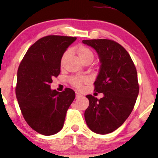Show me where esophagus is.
I'll use <instances>...</instances> for the list:
<instances>
[{"label": "esophagus", "instance_id": "34e87169", "mask_svg": "<svg viewBox=\"0 0 158 158\" xmlns=\"http://www.w3.org/2000/svg\"><path fill=\"white\" fill-rule=\"evenodd\" d=\"M82 97H83V95L80 94L79 93H77V92L75 93V98H76V99H78L80 98H82Z\"/></svg>", "mask_w": 158, "mask_h": 158}]
</instances>
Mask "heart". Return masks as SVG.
<instances>
[{
  "label": "heart",
  "instance_id": "b5f03b06",
  "mask_svg": "<svg viewBox=\"0 0 158 158\" xmlns=\"http://www.w3.org/2000/svg\"><path fill=\"white\" fill-rule=\"evenodd\" d=\"M76 53L78 56L79 59L83 63H85L86 62H91L94 60V53L91 49L88 48V47L85 45H80L77 47ZM70 55V52L67 50L62 54L61 60H60V64H63L64 62H65L67 58ZM69 82L72 85L73 87L80 89V88H83V86L88 83V79L85 77L81 76H73L69 78Z\"/></svg>",
  "mask_w": 158,
  "mask_h": 158
}]
</instances>
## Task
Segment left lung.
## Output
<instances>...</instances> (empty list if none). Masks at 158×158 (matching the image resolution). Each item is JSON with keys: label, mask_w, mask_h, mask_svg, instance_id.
Returning a JSON list of instances; mask_svg holds the SVG:
<instances>
[{"label": "left lung", "mask_w": 158, "mask_h": 158, "mask_svg": "<svg viewBox=\"0 0 158 158\" xmlns=\"http://www.w3.org/2000/svg\"><path fill=\"white\" fill-rule=\"evenodd\" d=\"M96 49L100 58V72L94 89L104 96L86 97L89 106L84 116L90 130L100 135L115 131L132 111L139 86L135 65L127 51L115 41L106 39L83 40Z\"/></svg>", "instance_id": "1"}]
</instances>
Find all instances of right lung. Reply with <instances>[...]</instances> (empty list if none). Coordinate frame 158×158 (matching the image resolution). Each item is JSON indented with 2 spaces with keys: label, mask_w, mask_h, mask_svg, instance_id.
Returning a JSON list of instances; mask_svg holds the SVG:
<instances>
[{
  "label": "right lung",
  "mask_w": 158,
  "mask_h": 158,
  "mask_svg": "<svg viewBox=\"0 0 158 158\" xmlns=\"http://www.w3.org/2000/svg\"><path fill=\"white\" fill-rule=\"evenodd\" d=\"M76 37L49 35L28 49L17 73L16 95L21 114L29 127L43 135L62 129L68 109L75 99L74 90H51L54 77L60 73V60Z\"/></svg>",
  "instance_id": "add662e5"
}]
</instances>
